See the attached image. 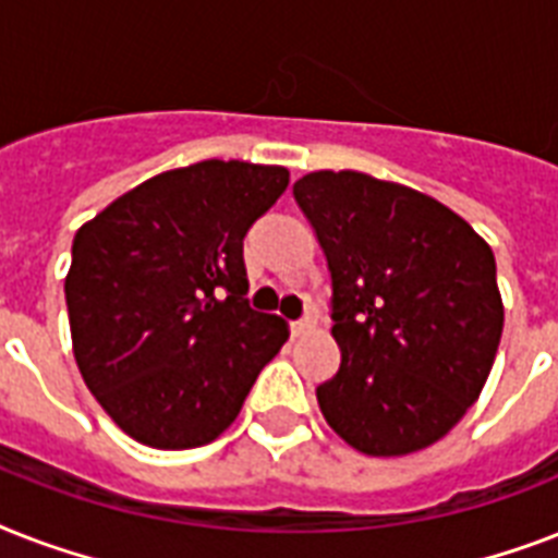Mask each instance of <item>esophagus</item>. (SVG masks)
I'll return each instance as SVG.
<instances>
[{
	"label": "esophagus",
	"instance_id": "34e87169",
	"mask_svg": "<svg viewBox=\"0 0 558 558\" xmlns=\"http://www.w3.org/2000/svg\"><path fill=\"white\" fill-rule=\"evenodd\" d=\"M292 327V336H306V332L315 330V322L306 315V318H301V322H292L289 324Z\"/></svg>",
	"mask_w": 558,
	"mask_h": 558
}]
</instances>
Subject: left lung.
<instances>
[{
	"mask_svg": "<svg viewBox=\"0 0 558 558\" xmlns=\"http://www.w3.org/2000/svg\"><path fill=\"white\" fill-rule=\"evenodd\" d=\"M332 278L339 373L322 414L371 458L442 440L484 390L504 330L495 254L442 202L359 170L298 179Z\"/></svg>",
	"mask_w": 558,
	"mask_h": 558,
	"instance_id": "left-lung-1",
	"label": "left lung"
}]
</instances>
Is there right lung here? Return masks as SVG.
<instances>
[{
  "label": "right lung",
  "mask_w": 558,
  "mask_h": 558,
  "mask_svg": "<svg viewBox=\"0 0 558 558\" xmlns=\"http://www.w3.org/2000/svg\"><path fill=\"white\" fill-rule=\"evenodd\" d=\"M289 170L196 161L147 179L77 228L65 275L72 350L109 420L153 449L234 423L289 324L245 301L243 236Z\"/></svg>",
  "instance_id": "right-lung-1"
}]
</instances>
